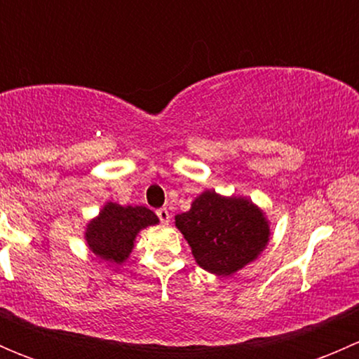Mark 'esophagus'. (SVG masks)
<instances>
[{
	"instance_id": "obj_1",
	"label": "esophagus",
	"mask_w": 359,
	"mask_h": 359,
	"mask_svg": "<svg viewBox=\"0 0 359 359\" xmlns=\"http://www.w3.org/2000/svg\"><path fill=\"white\" fill-rule=\"evenodd\" d=\"M156 215H158V219L161 220L163 224H168L170 222V212L166 208H158L156 210Z\"/></svg>"
}]
</instances>
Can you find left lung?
<instances>
[{"label":"left lung","mask_w":359,"mask_h":359,"mask_svg":"<svg viewBox=\"0 0 359 359\" xmlns=\"http://www.w3.org/2000/svg\"><path fill=\"white\" fill-rule=\"evenodd\" d=\"M175 226L189 243L196 262L219 276L236 273L266 248V217L243 198H222L205 191L189 212L175 217Z\"/></svg>","instance_id":"1"}]
</instances>
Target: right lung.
Instances as JSON below:
<instances>
[{
  "label": "right lung",
  "instance_id": "add662e5",
  "mask_svg": "<svg viewBox=\"0 0 359 359\" xmlns=\"http://www.w3.org/2000/svg\"><path fill=\"white\" fill-rule=\"evenodd\" d=\"M158 224V217L146 206H119L107 203L100 215L86 227V241L97 257L119 264L130 255L137 233Z\"/></svg>",
  "mask_w": 359,
  "mask_h": 359
}]
</instances>
